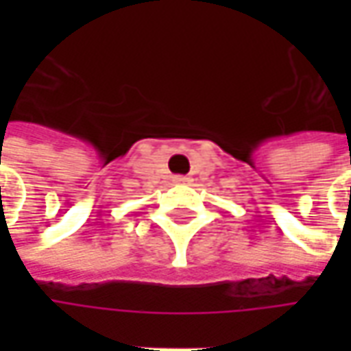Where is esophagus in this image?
Listing matches in <instances>:
<instances>
[{
    "label": "esophagus",
    "mask_w": 351,
    "mask_h": 351,
    "mask_svg": "<svg viewBox=\"0 0 351 351\" xmlns=\"http://www.w3.org/2000/svg\"><path fill=\"white\" fill-rule=\"evenodd\" d=\"M191 180L185 178V176H173V183H189Z\"/></svg>",
    "instance_id": "34e87169"
}]
</instances>
